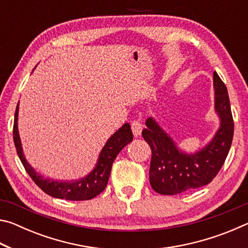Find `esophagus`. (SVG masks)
<instances>
[{"instance_id": "1", "label": "esophagus", "mask_w": 248, "mask_h": 248, "mask_svg": "<svg viewBox=\"0 0 248 248\" xmlns=\"http://www.w3.org/2000/svg\"><path fill=\"white\" fill-rule=\"evenodd\" d=\"M131 129H132V132L134 134V137L141 136L142 124L140 123V120H133V121H131Z\"/></svg>"}]
</instances>
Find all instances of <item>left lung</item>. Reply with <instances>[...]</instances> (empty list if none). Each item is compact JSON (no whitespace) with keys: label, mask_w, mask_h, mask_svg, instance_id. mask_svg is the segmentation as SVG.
<instances>
[{"label":"left lung","mask_w":248,"mask_h":248,"mask_svg":"<svg viewBox=\"0 0 248 248\" xmlns=\"http://www.w3.org/2000/svg\"><path fill=\"white\" fill-rule=\"evenodd\" d=\"M213 87L215 110L220 118V127L212 140L196 153L188 154L179 150L153 117L146 119L142 136L152 151L150 183L158 194L178 195L205 186L224 164L232 144L234 123L228 90L216 71Z\"/></svg>","instance_id":"8db88e82"}]
</instances>
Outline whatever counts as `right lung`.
I'll use <instances>...</instances> for the list:
<instances>
[{"label":"right lung","instance_id":"add662e5","mask_svg":"<svg viewBox=\"0 0 248 248\" xmlns=\"http://www.w3.org/2000/svg\"><path fill=\"white\" fill-rule=\"evenodd\" d=\"M17 120L18 104L15 111L13 138L15 148L16 151H17L20 162L23 163L28 175L31 176V179L36 183L37 186L41 190L45 191L47 195L59 199L79 201L90 200L95 198L96 196H98L107 186L112 163H114L116 156L133 139V134L131 128H130V124H124L123 127L117 130L107 140L106 144L104 145V148L100 151L97 163H96L94 170L89 175L78 180H70V182L54 180L50 178H45L44 176L37 173L31 166V164L26 161L18 133Z\"/></svg>","mask_w":248,"mask_h":248}]
</instances>
